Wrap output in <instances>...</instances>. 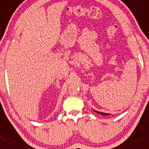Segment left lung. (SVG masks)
<instances>
[{
    "label": "left lung",
    "mask_w": 149,
    "mask_h": 149,
    "mask_svg": "<svg viewBox=\"0 0 149 149\" xmlns=\"http://www.w3.org/2000/svg\"><path fill=\"white\" fill-rule=\"evenodd\" d=\"M93 111L95 112H96V113H99V114H101V115L102 116H109V113H103V112H100V111H95V110H94L93 109Z\"/></svg>",
    "instance_id": "1"
}]
</instances>
